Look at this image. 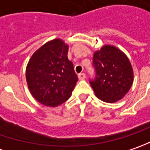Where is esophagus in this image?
Instances as JSON below:
<instances>
[{
	"label": "esophagus",
	"instance_id": "1",
	"mask_svg": "<svg viewBox=\"0 0 150 150\" xmlns=\"http://www.w3.org/2000/svg\"><path fill=\"white\" fill-rule=\"evenodd\" d=\"M78 77H79V79H80V80H84V79H85L86 75H85V73H80V74L78 75Z\"/></svg>",
	"mask_w": 150,
	"mask_h": 150
}]
</instances>
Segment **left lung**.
Masks as SVG:
<instances>
[{"label":"left lung","mask_w":150,"mask_h":150,"mask_svg":"<svg viewBox=\"0 0 150 150\" xmlns=\"http://www.w3.org/2000/svg\"><path fill=\"white\" fill-rule=\"evenodd\" d=\"M96 77L90 80L96 96L107 103L121 100L129 91L134 73L125 54L115 46L105 45L93 57Z\"/></svg>","instance_id":"1"}]
</instances>
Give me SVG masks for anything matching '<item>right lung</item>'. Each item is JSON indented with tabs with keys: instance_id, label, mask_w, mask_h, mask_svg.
Here are the masks:
<instances>
[{
	"instance_id": "add662e5",
	"label": "right lung",
	"mask_w": 150,
	"mask_h": 150,
	"mask_svg": "<svg viewBox=\"0 0 150 150\" xmlns=\"http://www.w3.org/2000/svg\"><path fill=\"white\" fill-rule=\"evenodd\" d=\"M68 45L54 39L37 50L29 60L25 77L30 94L40 104L56 107L72 94L78 77L68 59Z\"/></svg>"
}]
</instances>
